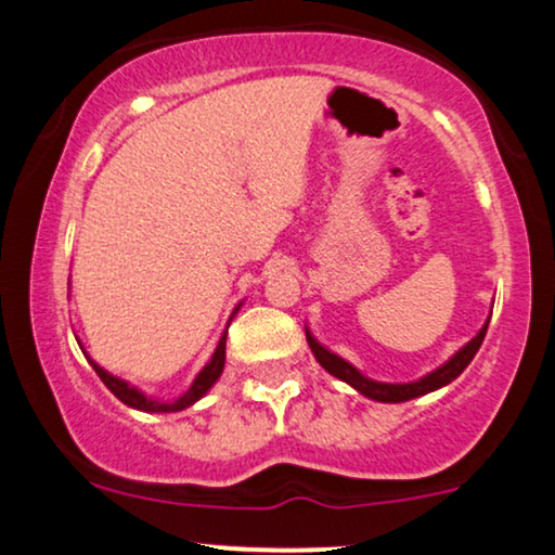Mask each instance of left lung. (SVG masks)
Masks as SVG:
<instances>
[{
	"mask_svg": "<svg viewBox=\"0 0 555 555\" xmlns=\"http://www.w3.org/2000/svg\"><path fill=\"white\" fill-rule=\"evenodd\" d=\"M488 322L482 324V330L475 334V337L467 341L465 347H460L457 352L452 354L448 362L437 366V370L427 372L425 377H420L415 382H395V385L392 382H377V379L364 377V374L359 372L354 364H349L347 359H341L339 354H334L332 349L319 345L314 334L309 332V326H307V341H309L311 352H314V357H317V362L322 364L324 370L332 374V377H337L341 382H347L349 387H354L359 395L370 397V400H374V402H408V400H415V397H423L427 392H435V389H440L444 385H450L452 379H457L460 374H463L465 366L473 362V357L478 354L482 339H486Z\"/></svg>",
	"mask_w": 555,
	"mask_h": 555,
	"instance_id": "left-lung-1",
	"label": "left lung"
}]
</instances>
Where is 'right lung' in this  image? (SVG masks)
<instances>
[{
  "label": "right lung",
  "instance_id": "add662e5",
  "mask_svg": "<svg viewBox=\"0 0 555 555\" xmlns=\"http://www.w3.org/2000/svg\"><path fill=\"white\" fill-rule=\"evenodd\" d=\"M238 309H241V304H238L236 309H233L231 319L238 314ZM231 319H229V324H231ZM225 334H229V326H225L223 334H221V339H218L216 352L210 354V359L206 362V366H203V370L196 374V379L191 382L189 392H183L181 397H178V400H170V402L155 400V397L145 395L143 389L132 387L130 382H125V379H120V377H115V374H111L107 370H103V366H100V364L95 362V359H90V357H88V352H85L80 341H77V345H80V349L85 352V357H88V362L92 364V370L98 372V377L105 382V387L111 389V392H113L115 397H118V400H120L122 404H128V408H132V410H140V412H181V410H185V408H191V404H196V402L201 400V397L206 395L208 389L216 385L218 377H221V374H223V364H225Z\"/></svg>",
  "mask_w": 555,
  "mask_h": 555
}]
</instances>
